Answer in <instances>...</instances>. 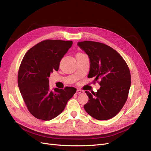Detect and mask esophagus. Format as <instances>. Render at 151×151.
<instances>
[{
  "label": "esophagus",
  "instance_id": "34e87169",
  "mask_svg": "<svg viewBox=\"0 0 151 151\" xmlns=\"http://www.w3.org/2000/svg\"><path fill=\"white\" fill-rule=\"evenodd\" d=\"M83 93H84V91H82V90H80V89H77V91H76V94H83Z\"/></svg>",
  "mask_w": 151,
  "mask_h": 151
}]
</instances>
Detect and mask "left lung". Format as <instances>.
I'll use <instances>...</instances> for the list:
<instances>
[{"instance_id": "obj_1", "label": "left lung", "mask_w": 151, "mask_h": 151, "mask_svg": "<svg viewBox=\"0 0 151 151\" xmlns=\"http://www.w3.org/2000/svg\"><path fill=\"white\" fill-rule=\"evenodd\" d=\"M78 46L90 60L89 78L94 82L100 79L101 86L96 93L85 92L89 101L85 111L98 120H106L116 115L124 106L131 85L129 68L116 50L104 43L84 41Z\"/></svg>"}]
</instances>
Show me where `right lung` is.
I'll list each match as a JSON object with an SVG mask.
<instances>
[{
  "label": "right lung",
  "mask_w": 151,
  "mask_h": 151,
  "mask_svg": "<svg viewBox=\"0 0 151 151\" xmlns=\"http://www.w3.org/2000/svg\"><path fill=\"white\" fill-rule=\"evenodd\" d=\"M72 41L47 40L27 52L19 68L17 83L27 108L32 115L48 121L63 111L76 92L73 87L64 89L49 85V77L58 71L61 59L72 45Z\"/></svg>",
  "instance_id": "add662e5"
}]
</instances>
